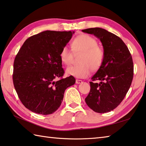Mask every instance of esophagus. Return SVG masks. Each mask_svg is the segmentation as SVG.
Here are the masks:
<instances>
[{
	"label": "esophagus",
	"instance_id": "1",
	"mask_svg": "<svg viewBox=\"0 0 146 146\" xmlns=\"http://www.w3.org/2000/svg\"><path fill=\"white\" fill-rule=\"evenodd\" d=\"M82 80H78V79H76V84H82Z\"/></svg>",
	"mask_w": 146,
	"mask_h": 146
}]
</instances>
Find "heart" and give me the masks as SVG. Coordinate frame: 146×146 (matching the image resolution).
I'll use <instances>...</instances> for the list:
<instances>
[{"instance_id": "1", "label": "heart", "mask_w": 146, "mask_h": 146, "mask_svg": "<svg viewBox=\"0 0 146 146\" xmlns=\"http://www.w3.org/2000/svg\"><path fill=\"white\" fill-rule=\"evenodd\" d=\"M71 48L75 54L82 53L79 65L71 66L66 69V74L76 78H84L92 71H97L102 66L105 58L104 50L98 45V41L88 34H80L73 39ZM67 46L62 48L59 54L60 61L70 65L73 59V52Z\"/></svg>"}]
</instances>
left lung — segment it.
Wrapping results in <instances>:
<instances>
[{
  "mask_svg": "<svg viewBox=\"0 0 146 146\" xmlns=\"http://www.w3.org/2000/svg\"><path fill=\"white\" fill-rule=\"evenodd\" d=\"M100 39L105 52L103 62L90 82L91 89L85 99L98 113H106L117 107L125 97L133 77V63L128 47L119 37L104 29H84ZM100 80V83L94 81Z\"/></svg>",
  "mask_w": 146,
  "mask_h": 146,
  "instance_id": "left-lung-1",
  "label": "left lung"
}]
</instances>
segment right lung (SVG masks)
<instances>
[{"label": "right lung", "mask_w": 146, "mask_h": 146, "mask_svg": "<svg viewBox=\"0 0 146 146\" xmlns=\"http://www.w3.org/2000/svg\"><path fill=\"white\" fill-rule=\"evenodd\" d=\"M74 33L46 31L32 36L16 55L13 84L21 102L32 112L54 113L61 105L65 90L75 84L73 76L62 77L64 71L59 57Z\"/></svg>", "instance_id": "obj_1"}]
</instances>
